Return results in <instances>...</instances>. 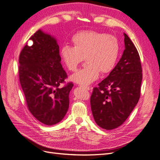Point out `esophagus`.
<instances>
[{"mask_svg": "<svg viewBox=\"0 0 160 160\" xmlns=\"http://www.w3.org/2000/svg\"><path fill=\"white\" fill-rule=\"evenodd\" d=\"M84 88H85V89H86V90H88V91L92 90V88H90V87H89V86H84Z\"/></svg>", "mask_w": 160, "mask_h": 160, "instance_id": "esophagus-1", "label": "esophagus"}]
</instances>
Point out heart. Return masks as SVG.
Listing matches in <instances>:
<instances>
[{"instance_id":"obj_1","label":"heart","mask_w":160,"mask_h":160,"mask_svg":"<svg viewBox=\"0 0 160 160\" xmlns=\"http://www.w3.org/2000/svg\"><path fill=\"white\" fill-rule=\"evenodd\" d=\"M74 47L63 45L60 55L66 68L75 71L86 58L87 64L70 76V80L80 85H90L96 81L100 71L109 73L113 69L119 54V43L113 35L95 31L81 32L72 38Z\"/></svg>"}]
</instances>
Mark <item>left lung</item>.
<instances>
[{
    "label": "left lung",
    "instance_id": "8db88e82",
    "mask_svg": "<svg viewBox=\"0 0 160 160\" xmlns=\"http://www.w3.org/2000/svg\"><path fill=\"white\" fill-rule=\"evenodd\" d=\"M122 55L107 78L94 88L90 98L93 117L105 130L121 126L138 102L142 74L138 52L124 33Z\"/></svg>",
    "mask_w": 160,
    "mask_h": 160
}]
</instances>
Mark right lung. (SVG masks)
Returning a JSON list of instances; mask_svg holds the SVG:
<instances>
[{
    "label": "right lung",
    "mask_w": 160,
    "mask_h": 160,
    "mask_svg": "<svg viewBox=\"0 0 160 160\" xmlns=\"http://www.w3.org/2000/svg\"><path fill=\"white\" fill-rule=\"evenodd\" d=\"M30 40L33 44L23 47L19 57L20 84L33 117L46 125H54L67 113L74 84L59 87L67 75L56 38L39 29Z\"/></svg>",
    "instance_id": "add662e5"
}]
</instances>
